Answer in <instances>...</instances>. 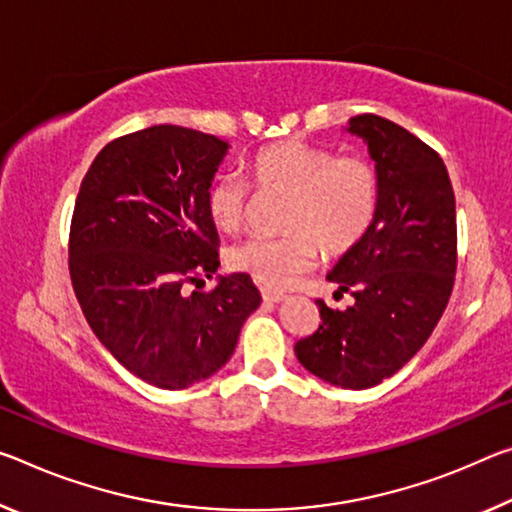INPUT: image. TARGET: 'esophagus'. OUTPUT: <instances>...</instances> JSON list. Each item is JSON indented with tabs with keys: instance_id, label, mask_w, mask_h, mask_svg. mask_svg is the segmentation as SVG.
<instances>
[{
	"instance_id": "obj_1",
	"label": "esophagus",
	"mask_w": 512,
	"mask_h": 512,
	"mask_svg": "<svg viewBox=\"0 0 512 512\" xmlns=\"http://www.w3.org/2000/svg\"><path fill=\"white\" fill-rule=\"evenodd\" d=\"M262 298L266 300V303H282L287 296L282 294V291H271V289H262Z\"/></svg>"
}]
</instances>
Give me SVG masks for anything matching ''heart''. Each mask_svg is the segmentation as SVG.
Returning <instances> with one entry per match:
<instances>
[{
  "mask_svg": "<svg viewBox=\"0 0 512 512\" xmlns=\"http://www.w3.org/2000/svg\"><path fill=\"white\" fill-rule=\"evenodd\" d=\"M250 180L262 196H287L282 239H250L232 250L234 271L266 289H287L326 255H344L364 239L380 200L376 168L360 154L303 141H280L250 159ZM250 186L234 173L209 184L205 207L216 230L239 232L250 212Z\"/></svg>",
  "mask_w": 512,
  "mask_h": 512,
  "instance_id": "1",
  "label": "heart"
}]
</instances>
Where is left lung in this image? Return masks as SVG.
Instances as JSON below:
<instances>
[{
	"instance_id": "obj_1",
	"label": "left lung",
	"mask_w": 512,
	"mask_h": 512,
	"mask_svg": "<svg viewBox=\"0 0 512 512\" xmlns=\"http://www.w3.org/2000/svg\"><path fill=\"white\" fill-rule=\"evenodd\" d=\"M367 143L380 180L373 225L328 273L355 303L330 310L316 300L321 326L296 344L316 378L367 389L394 376L426 344L456 275V198L444 161L401 125L373 113L348 120Z\"/></svg>"
}]
</instances>
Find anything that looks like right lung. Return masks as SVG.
Returning <instances> with one entry per match:
<instances>
[{
  "label": "right lung",
  "instance_id": "1",
  "mask_svg": "<svg viewBox=\"0 0 512 512\" xmlns=\"http://www.w3.org/2000/svg\"><path fill=\"white\" fill-rule=\"evenodd\" d=\"M230 150L212 134L154 125L104 145L70 225V278L88 326L123 367L161 389L212 378L262 296L246 273L218 275L209 184Z\"/></svg>",
  "mask_w": 512,
  "mask_h": 512
}]
</instances>
